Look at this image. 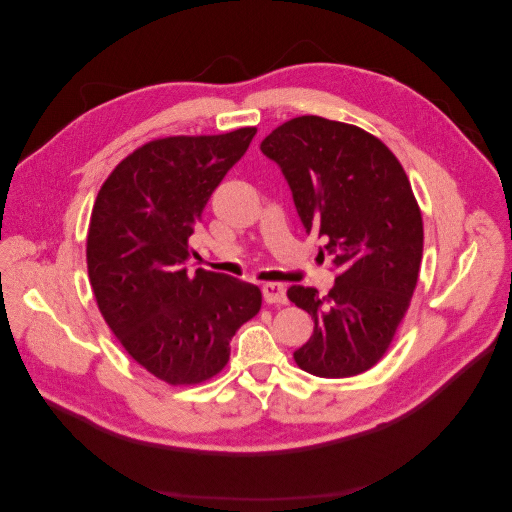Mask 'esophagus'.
<instances>
[{"label": "esophagus", "instance_id": "34e87169", "mask_svg": "<svg viewBox=\"0 0 512 512\" xmlns=\"http://www.w3.org/2000/svg\"><path fill=\"white\" fill-rule=\"evenodd\" d=\"M262 297H265L269 305H284L288 301L282 284H265L262 286Z\"/></svg>", "mask_w": 512, "mask_h": 512}]
</instances>
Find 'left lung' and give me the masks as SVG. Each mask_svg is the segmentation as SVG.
I'll list each match as a JSON object with an SVG mask.
<instances>
[{
    "label": "left lung",
    "mask_w": 512,
    "mask_h": 512,
    "mask_svg": "<svg viewBox=\"0 0 512 512\" xmlns=\"http://www.w3.org/2000/svg\"><path fill=\"white\" fill-rule=\"evenodd\" d=\"M280 166L307 235L324 245L335 286L329 294L290 286L288 299L314 320L297 365L320 378L374 367L404 320L423 256V220L410 181L376 136L348 123L305 115L260 145Z\"/></svg>",
    "instance_id": "left-lung-1"
}]
</instances>
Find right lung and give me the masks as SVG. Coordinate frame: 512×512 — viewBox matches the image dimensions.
Segmentation results:
<instances>
[{"label": "right lung", "mask_w": 512, "mask_h": 512, "mask_svg": "<svg viewBox=\"0 0 512 512\" xmlns=\"http://www.w3.org/2000/svg\"><path fill=\"white\" fill-rule=\"evenodd\" d=\"M254 134L151 141L113 170L91 211L87 271L100 312L132 359L168 384L218 374L232 335L260 309L258 286L185 262L211 194Z\"/></svg>", "instance_id": "obj_1"}]
</instances>
